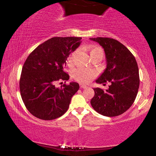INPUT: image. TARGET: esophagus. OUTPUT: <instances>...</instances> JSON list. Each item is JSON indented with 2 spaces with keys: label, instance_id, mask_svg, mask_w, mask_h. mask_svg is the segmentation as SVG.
Returning a JSON list of instances; mask_svg holds the SVG:
<instances>
[{
  "label": "esophagus",
  "instance_id": "34e87169",
  "mask_svg": "<svg viewBox=\"0 0 156 156\" xmlns=\"http://www.w3.org/2000/svg\"><path fill=\"white\" fill-rule=\"evenodd\" d=\"M80 88H87L88 87H87L86 85H83V84H80Z\"/></svg>",
  "mask_w": 156,
  "mask_h": 156
}]
</instances>
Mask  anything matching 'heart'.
Returning a JSON list of instances; mask_svg holds the SVG:
<instances>
[{
	"instance_id": "heart-1",
	"label": "heart",
	"mask_w": 156,
	"mask_h": 156,
	"mask_svg": "<svg viewBox=\"0 0 156 156\" xmlns=\"http://www.w3.org/2000/svg\"><path fill=\"white\" fill-rule=\"evenodd\" d=\"M89 51L92 59L96 58V57H103V49L99 46H91L89 48ZM77 54L78 50H75L72 52V53L70 55L68 59V64L73 65L75 64ZM73 76L75 80L81 83H88L96 76V73L94 71L87 69V68H79L74 72Z\"/></svg>"
}]
</instances>
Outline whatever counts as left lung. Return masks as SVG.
<instances>
[{
  "mask_svg": "<svg viewBox=\"0 0 156 156\" xmlns=\"http://www.w3.org/2000/svg\"><path fill=\"white\" fill-rule=\"evenodd\" d=\"M90 40L104 48L107 61L106 69L96 82L110 83L105 91L94 88L91 105L103 116H119L132 106L137 96L140 84L137 62L129 49L118 40L101 37Z\"/></svg>",
  "mask_w": 156,
  "mask_h": 156,
  "instance_id": "8db88e82",
  "label": "left lung"
}]
</instances>
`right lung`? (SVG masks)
<instances>
[{
	"mask_svg": "<svg viewBox=\"0 0 156 156\" xmlns=\"http://www.w3.org/2000/svg\"><path fill=\"white\" fill-rule=\"evenodd\" d=\"M81 37H54L35 48L23 66L20 79L22 99L32 115L42 120L62 116L71 98L80 88L71 82L57 88L56 83L69 80L64 72L67 58L80 45Z\"/></svg>",
	"mask_w": 156,
	"mask_h": 156,
	"instance_id": "1",
	"label": "right lung"
}]
</instances>
